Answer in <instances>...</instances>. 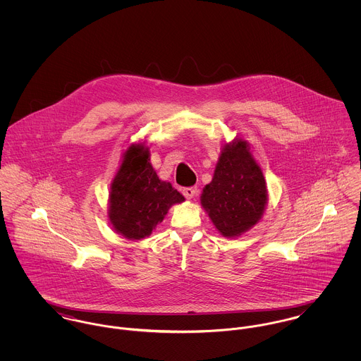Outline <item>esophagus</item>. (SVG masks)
Wrapping results in <instances>:
<instances>
[{
    "label": "esophagus",
    "mask_w": 361,
    "mask_h": 361,
    "mask_svg": "<svg viewBox=\"0 0 361 361\" xmlns=\"http://www.w3.org/2000/svg\"><path fill=\"white\" fill-rule=\"evenodd\" d=\"M196 192H197V189L196 188H185L183 190H182V193H183V196L186 197V199H193L195 197V195H196Z\"/></svg>",
    "instance_id": "34e87169"
}]
</instances>
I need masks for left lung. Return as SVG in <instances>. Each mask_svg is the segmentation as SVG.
I'll return each instance as SVG.
<instances>
[{
	"label": "left lung",
	"instance_id": "left-lung-1",
	"mask_svg": "<svg viewBox=\"0 0 361 361\" xmlns=\"http://www.w3.org/2000/svg\"><path fill=\"white\" fill-rule=\"evenodd\" d=\"M200 203L215 229L228 239L243 235L259 222L268 203V190L246 140L236 136L222 146Z\"/></svg>",
	"mask_w": 361,
	"mask_h": 361
}]
</instances>
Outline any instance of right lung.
<instances>
[{
	"instance_id": "1",
	"label": "right lung",
	"mask_w": 361,
	"mask_h": 361,
	"mask_svg": "<svg viewBox=\"0 0 361 361\" xmlns=\"http://www.w3.org/2000/svg\"><path fill=\"white\" fill-rule=\"evenodd\" d=\"M183 202L169 182L158 178L145 143H132L122 153L108 197V219L116 233L129 240L145 239L171 207Z\"/></svg>"
}]
</instances>
